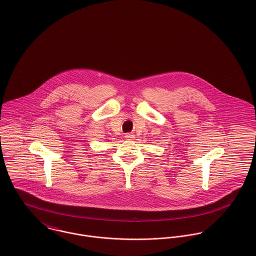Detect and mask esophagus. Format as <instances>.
Returning <instances> with one entry per match:
<instances>
[{"mask_svg":"<svg viewBox=\"0 0 256 256\" xmlns=\"http://www.w3.org/2000/svg\"><path fill=\"white\" fill-rule=\"evenodd\" d=\"M125 138H126L127 140H133L135 137H134L133 134H126V135H125Z\"/></svg>","mask_w":256,"mask_h":256,"instance_id":"34e87169","label":"esophagus"}]
</instances>
